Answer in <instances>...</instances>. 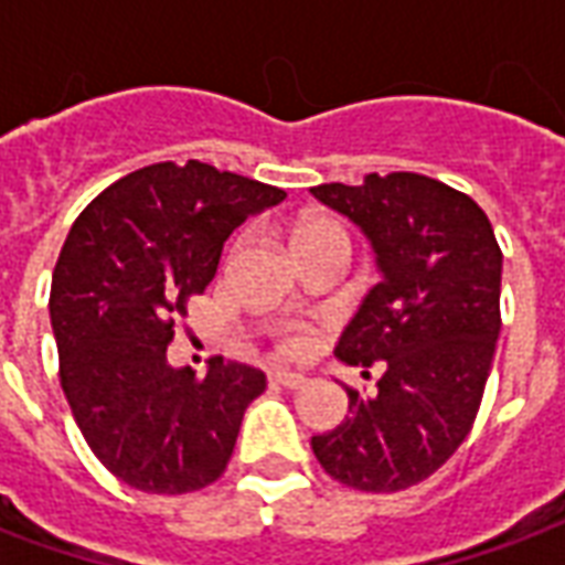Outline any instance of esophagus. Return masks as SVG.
<instances>
[{
	"mask_svg": "<svg viewBox=\"0 0 565 565\" xmlns=\"http://www.w3.org/2000/svg\"><path fill=\"white\" fill-rule=\"evenodd\" d=\"M271 381L275 384H281L287 391H296V387H302L306 384V375L302 372H287V369H278V372H271Z\"/></svg>",
	"mask_w": 565,
	"mask_h": 565,
	"instance_id": "esophagus-1",
	"label": "esophagus"
}]
</instances>
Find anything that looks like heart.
<instances>
[{
    "label": "heart",
    "mask_w": 565,
    "mask_h": 565,
    "mask_svg": "<svg viewBox=\"0 0 565 565\" xmlns=\"http://www.w3.org/2000/svg\"><path fill=\"white\" fill-rule=\"evenodd\" d=\"M290 242H294V250L299 259L308 257V254H318V250H327V247L351 250V235L344 230V223L339 217H332V214H308L302 221H296ZM235 247H238V242L230 245V254ZM308 344H311V335H308L306 327L290 323V327L275 330V351L281 356L306 354Z\"/></svg>",
    "instance_id": "b5f03b06"
}]
</instances>
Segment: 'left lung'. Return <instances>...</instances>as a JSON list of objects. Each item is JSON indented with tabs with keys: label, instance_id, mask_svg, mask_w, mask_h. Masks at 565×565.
<instances>
[{
	"label": "left lung",
	"instance_id": "8db88e82",
	"mask_svg": "<svg viewBox=\"0 0 565 565\" xmlns=\"http://www.w3.org/2000/svg\"><path fill=\"white\" fill-rule=\"evenodd\" d=\"M311 193L369 235L384 275L335 344L366 379L372 363L384 375L369 396L348 387L351 415L311 450L339 484L396 493L472 429L502 327V250L481 205L426 174L372 172Z\"/></svg>",
	"mask_w": 565,
	"mask_h": 565
}]
</instances>
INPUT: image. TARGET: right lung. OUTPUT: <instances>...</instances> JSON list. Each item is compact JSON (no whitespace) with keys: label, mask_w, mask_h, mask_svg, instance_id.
I'll return each mask as SVG.
<instances>
[{"label":"right lung","mask_w":565,"mask_h":565,"mask_svg":"<svg viewBox=\"0 0 565 565\" xmlns=\"http://www.w3.org/2000/svg\"><path fill=\"white\" fill-rule=\"evenodd\" d=\"M284 190L209 162H153L81 211L51 284L60 384L96 460L145 493L214 484L266 375L211 356L169 366L174 323L205 294L223 242Z\"/></svg>","instance_id":"add662e5"}]
</instances>
